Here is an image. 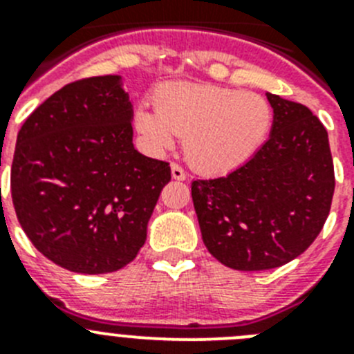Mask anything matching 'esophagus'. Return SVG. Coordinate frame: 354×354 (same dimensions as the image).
<instances>
[{
  "label": "esophagus",
  "instance_id": "1",
  "mask_svg": "<svg viewBox=\"0 0 354 354\" xmlns=\"http://www.w3.org/2000/svg\"><path fill=\"white\" fill-rule=\"evenodd\" d=\"M171 177H174L175 180H184L186 179V171L183 170V168L179 167V165H175V162H171Z\"/></svg>",
  "mask_w": 354,
  "mask_h": 354
}]
</instances>
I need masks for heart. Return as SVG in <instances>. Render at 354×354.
I'll use <instances>...</instances> for the list:
<instances>
[{"label":"heart","mask_w":354,"mask_h":354,"mask_svg":"<svg viewBox=\"0 0 354 354\" xmlns=\"http://www.w3.org/2000/svg\"><path fill=\"white\" fill-rule=\"evenodd\" d=\"M273 108L255 92L209 83H168L156 108L140 104L134 127L154 154L184 138V154L204 174H228L250 161L270 136Z\"/></svg>","instance_id":"obj_1"}]
</instances>
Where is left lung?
Masks as SVG:
<instances>
[{"instance_id":"1","label":"left lung","mask_w":354,"mask_h":354,"mask_svg":"<svg viewBox=\"0 0 354 354\" xmlns=\"http://www.w3.org/2000/svg\"><path fill=\"white\" fill-rule=\"evenodd\" d=\"M270 138L237 170L193 180L204 245L239 271L273 270L301 255L319 236L335 189L328 133L310 109L266 93Z\"/></svg>"}]
</instances>
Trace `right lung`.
Returning <instances> with one entry per match:
<instances>
[{
	"instance_id": "add662e5",
	"label": "right lung",
	"mask_w": 354,
	"mask_h": 354,
	"mask_svg": "<svg viewBox=\"0 0 354 354\" xmlns=\"http://www.w3.org/2000/svg\"><path fill=\"white\" fill-rule=\"evenodd\" d=\"M131 122L124 77L113 74L65 84L19 131L15 214L33 246L65 270L111 273L145 245L171 175L168 162L134 149Z\"/></svg>"
}]
</instances>
